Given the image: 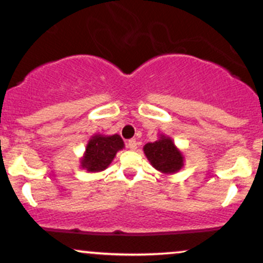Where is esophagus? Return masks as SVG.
Listing matches in <instances>:
<instances>
[{
    "label": "esophagus",
    "instance_id": "obj_1",
    "mask_svg": "<svg viewBox=\"0 0 263 263\" xmlns=\"http://www.w3.org/2000/svg\"><path fill=\"white\" fill-rule=\"evenodd\" d=\"M137 146H138V143H137V141L135 140V138H132V140H129L128 141V143H127V147L131 151H135L136 148H137Z\"/></svg>",
    "mask_w": 263,
    "mask_h": 263
}]
</instances>
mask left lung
<instances>
[{
  "label": "left lung",
  "instance_id": "left-lung-1",
  "mask_svg": "<svg viewBox=\"0 0 263 263\" xmlns=\"http://www.w3.org/2000/svg\"><path fill=\"white\" fill-rule=\"evenodd\" d=\"M143 152L151 165L163 174H174L184 167V156L173 140L161 134L158 140L144 144Z\"/></svg>",
  "mask_w": 263,
  "mask_h": 263
}]
</instances>
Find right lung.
Masks as SVG:
<instances>
[{"label": "right lung", "instance_id": "obj_1", "mask_svg": "<svg viewBox=\"0 0 263 263\" xmlns=\"http://www.w3.org/2000/svg\"><path fill=\"white\" fill-rule=\"evenodd\" d=\"M123 147L125 143L119 135L95 134L87 142L85 152L81 157V168L89 173L105 171L114 161L116 153Z\"/></svg>", "mask_w": 263, "mask_h": 263}]
</instances>
